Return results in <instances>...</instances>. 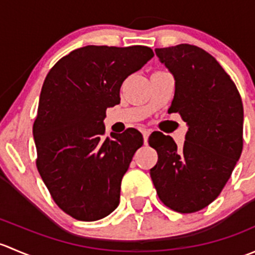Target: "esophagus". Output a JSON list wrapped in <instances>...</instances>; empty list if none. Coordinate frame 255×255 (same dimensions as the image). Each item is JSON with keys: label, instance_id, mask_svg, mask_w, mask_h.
<instances>
[{"label": "esophagus", "instance_id": "34e87169", "mask_svg": "<svg viewBox=\"0 0 255 255\" xmlns=\"http://www.w3.org/2000/svg\"><path fill=\"white\" fill-rule=\"evenodd\" d=\"M142 133H143L144 144H146V143H148V138H149V134H150V130H149V129H143Z\"/></svg>", "mask_w": 255, "mask_h": 255}]
</instances>
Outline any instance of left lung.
<instances>
[{"mask_svg": "<svg viewBox=\"0 0 255 255\" xmlns=\"http://www.w3.org/2000/svg\"><path fill=\"white\" fill-rule=\"evenodd\" d=\"M155 54L175 79L169 109L187 123L181 148L153 132L158 153L150 176L159 199L180 213L202 210L217 199L243 149V105L235 82L204 49L190 44L158 48Z\"/></svg>", "mask_w": 255, "mask_h": 255, "instance_id": "left-lung-1", "label": "left lung"}]
</instances>
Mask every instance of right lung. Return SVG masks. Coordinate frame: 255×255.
<instances>
[{"label":"right lung","mask_w":255,"mask_h":255,"mask_svg":"<svg viewBox=\"0 0 255 255\" xmlns=\"http://www.w3.org/2000/svg\"><path fill=\"white\" fill-rule=\"evenodd\" d=\"M153 56L143 45H87L63 56L44 80L33 125L37 168L55 204L76 220H101L120 204L143 135L128 128L102 138L104 120L120 104L122 82Z\"/></svg>","instance_id":"obj_1"}]
</instances>
